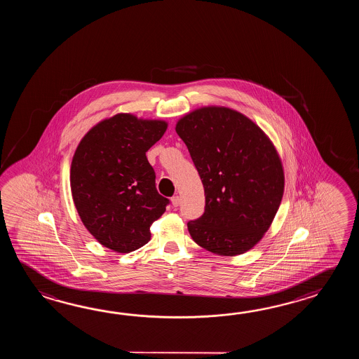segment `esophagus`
I'll use <instances>...</instances> for the list:
<instances>
[{
    "instance_id": "esophagus-1",
    "label": "esophagus",
    "mask_w": 359,
    "mask_h": 359,
    "mask_svg": "<svg viewBox=\"0 0 359 359\" xmlns=\"http://www.w3.org/2000/svg\"><path fill=\"white\" fill-rule=\"evenodd\" d=\"M180 203H181V198H180L178 195H176V196H173V198H172V205L175 206V208H177V206L180 205Z\"/></svg>"
}]
</instances>
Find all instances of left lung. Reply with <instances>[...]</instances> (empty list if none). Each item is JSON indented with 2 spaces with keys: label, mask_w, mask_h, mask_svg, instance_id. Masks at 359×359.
<instances>
[{
  "label": "left lung",
  "mask_w": 359,
  "mask_h": 359,
  "mask_svg": "<svg viewBox=\"0 0 359 359\" xmlns=\"http://www.w3.org/2000/svg\"><path fill=\"white\" fill-rule=\"evenodd\" d=\"M177 135L187 146L205 192L204 214L187 223L208 252L233 257L267 232L283 200V163L266 133L229 107H208L181 118Z\"/></svg>",
  "instance_id": "left-lung-1"
}]
</instances>
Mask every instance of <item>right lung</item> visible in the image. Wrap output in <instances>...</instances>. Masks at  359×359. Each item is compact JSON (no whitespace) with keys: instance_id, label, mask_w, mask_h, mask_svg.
Returning a JSON list of instances; mask_svg holds the SVG:
<instances>
[{"instance_id":"1","label":"right lung","mask_w":359,"mask_h":359,"mask_svg":"<svg viewBox=\"0 0 359 359\" xmlns=\"http://www.w3.org/2000/svg\"><path fill=\"white\" fill-rule=\"evenodd\" d=\"M164 121L116 114L87 132L70 167L73 201L100 244L116 252L137 250L150 241V226L169 198L155 187L146 151L167 130Z\"/></svg>"}]
</instances>
